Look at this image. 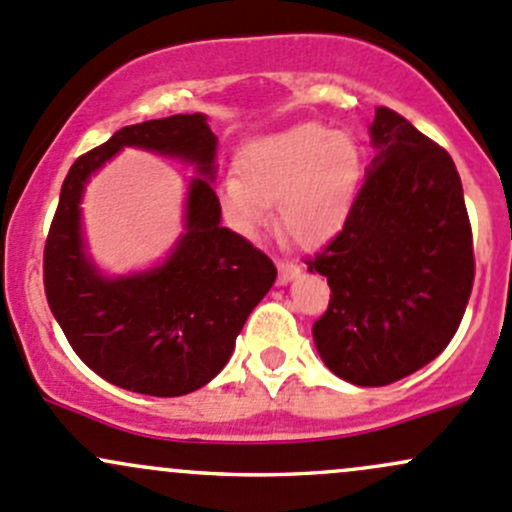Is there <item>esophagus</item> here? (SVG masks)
I'll return each instance as SVG.
<instances>
[{"instance_id": "1", "label": "esophagus", "mask_w": 512, "mask_h": 512, "mask_svg": "<svg viewBox=\"0 0 512 512\" xmlns=\"http://www.w3.org/2000/svg\"><path fill=\"white\" fill-rule=\"evenodd\" d=\"M277 270H279V274H277V284H289L292 282L294 277H299L301 274V267L297 265V262H277Z\"/></svg>"}]
</instances>
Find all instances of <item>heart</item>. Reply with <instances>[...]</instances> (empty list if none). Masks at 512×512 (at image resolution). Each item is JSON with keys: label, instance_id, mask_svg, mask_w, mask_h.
<instances>
[{"label": "heart", "instance_id": "b5f03b06", "mask_svg": "<svg viewBox=\"0 0 512 512\" xmlns=\"http://www.w3.org/2000/svg\"><path fill=\"white\" fill-rule=\"evenodd\" d=\"M360 179L358 144L319 122H304L245 144L238 176H225L218 196L233 228L247 238L267 228L279 201V230L297 245L314 247L343 228Z\"/></svg>", "mask_w": 512, "mask_h": 512}]
</instances>
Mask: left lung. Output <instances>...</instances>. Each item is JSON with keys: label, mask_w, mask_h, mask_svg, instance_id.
I'll list each match as a JSON object with an SVG mask.
<instances>
[{"label": "left lung", "mask_w": 512, "mask_h": 512, "mask_svg": "<svg viewBox=\"0 0 512 512\" xmlns=\"http://www.w3.org/2000/svg\"><path fill=\"white\" fill-rule=\"evenodd\" d=\"M375 157L346 225L309 260L331 301L314 343L333 375L390 385L432 363L464 319L473 240L459 171L402 115L378 107Z\"/></svg>", "instance_id": "1"}]
</instances>
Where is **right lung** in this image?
<instances>
[{"label":"right lung","mask_w":512,"mask_h":512,"mask_svg":"<svg viewBox=\"0 0 512 512\" xmlns=\"http://www.w3.org/2000/svg\"><path fill=\"white\" fill-rule=\"evenodd\" d=\"M125 146L191 163L185 233L152 271L107 278L82 235L89 176ZM218 137L208 117L171 115L122 127L68 171L43 250V284L78 358L107 383L152 397H179L225 368L250 311L277 279L270 257L220 225L213 191Z\"/></svg>","instance_id":"obj_1"}]
</instances>
